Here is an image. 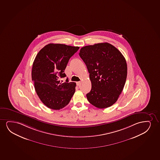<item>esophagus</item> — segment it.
I'll list each match as a JSON object with an SVG mask.
<instances>
[{"label": "esophagus", "instance_id": "1", "mask_svg": "<svg viewBox=\"0 0 160 160\" xmlns=\"http://www.w3.org/2000/svg\"><path fill=\"white\" fill-rule=\"evenodd\" d=\"M80 83H81V82H80V81H78V82H77V85L78 86H79L80 85Z\"/></svg>", "mask_w": 160, "mask_h": 160}]
</instances>
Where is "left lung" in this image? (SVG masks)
Returning <instances> with one entry per match:
<instances>
[{
    "mask_svg": "<svg viewBox=\"0 0 160 160\" xmlns=\"http://www.w3.org/2000/svg\"><path fill=\"white\" fill-rule=\"evenodd\" d=\"M79 55L85 63L91 81V90L86 94L88 102L99 108L112 106L118 99L127 79L124 57L108 43L83 47Z\"/></svg>",
    "mask_w": 160,
    "mask_h": 160,
    "instance_id": "1",
    "label": "left lung"
}]
</instances>
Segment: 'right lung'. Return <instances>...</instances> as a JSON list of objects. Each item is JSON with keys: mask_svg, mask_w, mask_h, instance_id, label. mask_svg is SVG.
Listing matches in <instances>:
<instances>
[{"mask_svg": "<svg viewBox=\"0 0 160 160\" xmlns=\"http://www.w3.org/2000/svg\"><path fill=\"white\" fill-rule=\"evenodd\" d=\"M79 47L62 44H48L38 52L33 61L32 80L36 93L48 108L60 110L67 105L75 91L76 83L60 79L66 77L64 70L69 58Z\"/></svg>", "mask_w": 160, "mask_h": 160, "instance_id": "obj_1", "label": "right lung"}]
</instances>
